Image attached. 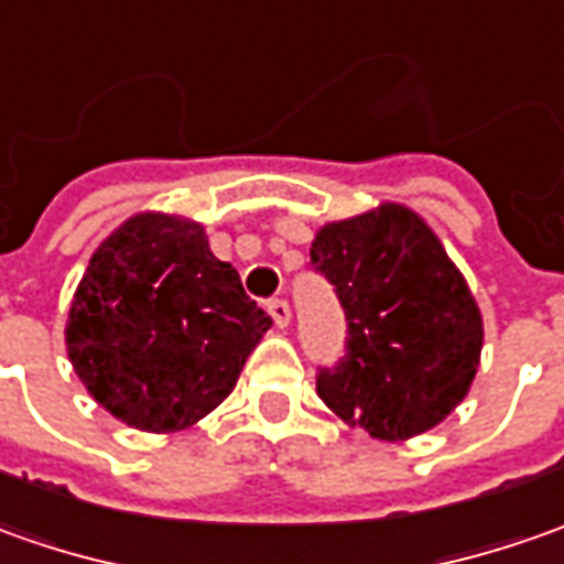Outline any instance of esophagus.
<instances>
[{
  "label": "esophagus",
  "mask_w": 564,
  "mask_h": 564,
  "mask_svg": "<svg viewBox=\"0 0 564 564\" xmlns=\"http://www.w3.org/2000/svg\"><path fill=\"white\" fill-rule=\"evenodd\" d=\"M267 310H270V316H273L275 326H289L291 319V307L285 297H273L270 304H267Z\"/></svg>",
  "instance_id": "34e87169"
}]
</instances>
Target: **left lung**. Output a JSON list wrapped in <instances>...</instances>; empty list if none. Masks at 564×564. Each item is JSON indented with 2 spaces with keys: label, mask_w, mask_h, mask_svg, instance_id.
<instances>
[{
  "label": "left lung",
  "mask_w": 564,
  "mask_h": 564,
  "mask_svg": "<svg viewBox=\"0 0 564 564\" xmlns=\"http://www.w3.org/2000/svg\"><path fill=\"white\" fill-rule=\"evenodd\" d=\"M344 310V354L316 394L379 441L434 429L478 372L481 313L463 273L413 210L384 204L328 223L310 248Z\"/></svg>",
  "instance_id": "8db88e82"
}]
</instances>
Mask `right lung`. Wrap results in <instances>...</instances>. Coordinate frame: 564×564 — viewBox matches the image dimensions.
<instances>
[{
  "label": "right lung",
  "mask_w": 564,
  "mask_h": 564,
  "mask_svg": "<svg viewBox=\"0 0 564 564\" xmlns=\"http://www.w3.org/2000/svg\"><path fill=\"white\" fill-rule=\"evenodd\" d=\"M198 223L142 214L101 241L67 319V354L98 403L145 432H176L232 391L270 328Z\"/></svg>",
  "instance_id": "1"
}]
</instances>
